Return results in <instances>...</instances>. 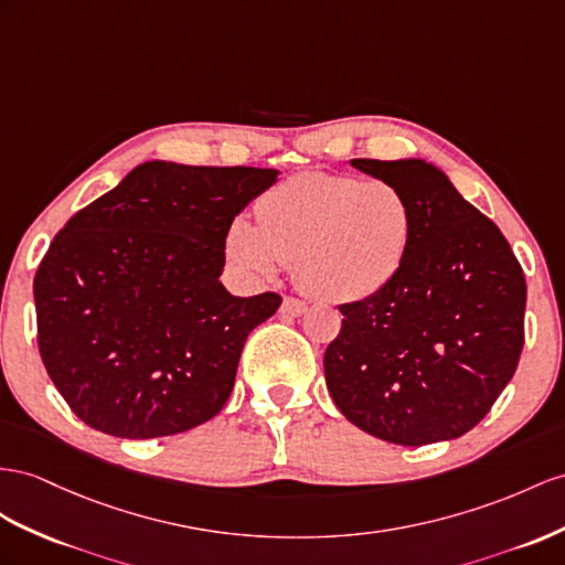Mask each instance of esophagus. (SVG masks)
Segmentation results:
<instances>
[{"instance_id": "34e87169", "label": "esophagus", "mask_w": 565, "mask_h": 565, "mask_svg": "<svg viewBox=\"0 0 565 565\" xmlns=\"http://www.w3.org/2000/svg\"><path fill=\"white\" fill-rule=\"evenodd\" d=\"M306 302L302 300H298V298H294V296H286L284 298V302H281V312L284 315H291V317H298V315H302L306 312Z\"/></svg>"}]
</instances>
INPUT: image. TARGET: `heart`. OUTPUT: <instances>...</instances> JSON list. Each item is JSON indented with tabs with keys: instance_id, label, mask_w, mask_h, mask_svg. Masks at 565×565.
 <instances>
[{
	"instance_id": "b5f03b06",
	"label": "heart",
	"mask_w": 565,
	"mask_h": 565,
	"mask_svg": "<svg viewBox=\"0 0 565 565\" xmlns=\"http://www.w3.org/2000/svg\"><path fill=\"white\" fill-rule=\"evenodd\" d=\"M257 224L236 216L228 253L245 269L271 277L294 263L302 291L331 302L365 300L406 263L415 207L392 181L300 171L257 200Z\"/></svg>"
}]
</instances>
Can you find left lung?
<instances>
[{
	"label": "left lung",
	"mask_w": 565,
	"mask_h": 565,
	"mask_svg": "<svg viewBox=\"0 0 565 565\" xmlns=\"http://www.w3.org/2000/svg\"><path fill=\"white\" fill-rule=\"evenodd\" d=\"M406 191L415 234L396 279L339 306L324 377L372 437L425 446L462 437L511 382L525 343V274L499 226L425 159H351Z\"/></svg>",
	"instance_id": "1"
}]
</instances>
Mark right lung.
Here are the masks:
<instances>
[{"instance_id": "obj_1", "label": "right lung", "mask_w": 565, "mask_h": 565, "mask_svg": "<svg viewBox=\"0 0 565 565\" xmlns=\"http://www.w3.org/2000/svg\"><path fill=\"white\" fill-rule=\"evenodd\" d=\"M277 173L145 162L54 236L33 281L38 349L85 425L154 439L224 408L245 339L281 306L226 291L228 226Z\"/></svg>"}]
</instances>
